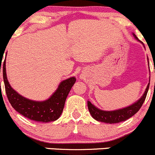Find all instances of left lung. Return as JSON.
Segmentation results:
<instances>
[{
  "instance_id": "left-lung-1",
  "label": "left lung",
  "mask_w": 155,
  "mask_h": 155,
  "mask_svg": "<svg viewBox=\"0 0 155 155\" xmlns=\"http://www.w3.org/2000/svg\"><path fill=\"white\" fill-rule=\"evenodd\" d=\"M133 35L138 41H140L136 38V35ZM148 88H149V84L147 86V88L145 90V93H144L143 96L137 102H135L133 105H130V106L127 107V108L111 111H102V110H100L96 108V107H95L90 101H88L87 102V106H88L89 111H90V114L95 120H98V121L103 122V123L117 124L125 121L127 119H129L130 117H131L132 116L134 115L140 109L142 104L144 103L145 100V98H146L147 93H148Z\"/></svg>"
}]
</instances>
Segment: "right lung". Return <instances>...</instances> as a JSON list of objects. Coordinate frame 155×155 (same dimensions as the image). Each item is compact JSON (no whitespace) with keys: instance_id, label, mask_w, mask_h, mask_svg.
I'll list each match as a JSON object with an SVG mask.
<instances>
[{"instance_id":"add662e5","label":"right lung","mask_w":155,"mask_h":155,"mask_svg":"<svg viewBox=\"0 0 155 155\" xmlns=\"http://www.w3.org/2000/svg\"><path fill=\"white\" fill-rule=\"evenodd\" d=\"M5 63L4 59L3 78L7 96L12 107L24 117L35 121L47 123L57 120L63 111L67 96L75 83V78H70L61 82L57 90L49 99L44 102H35L22 96L10 87L6 74Z\"/></svg>"}]
</instances>
